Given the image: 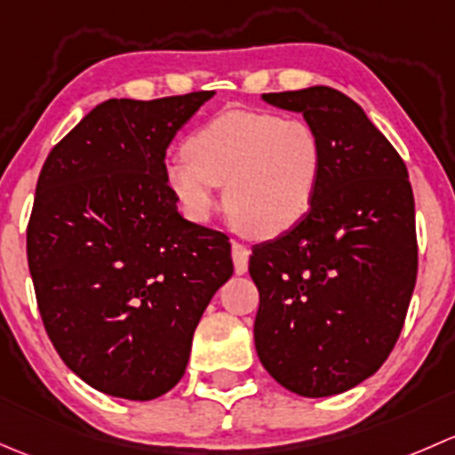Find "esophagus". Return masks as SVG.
I'll return each mask as SVG.
<instances>
[{
    "instance_id": "obj_1",
    "label": "esophagus",
    "mask_w": 455,
    "mask_h": 455,
    "mask_svg": "<svg viewBox=\"0 0 455 455\" xmlns=\"http://www.w3.org/2000/svg\"><path fill=\"white\" fill-rule=\"evenodd\" d=\"M232 260H234V271L238 275L245 274L247 265H250V247L243 245V243L232 241Z\"/></svg>"
}]
</instances>
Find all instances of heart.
<instances>
[{
	"instance_id": "1",
	"label": "heart",
	"mask_w": 455,
	"mask_h": 455,
	"mask_svg": "<svg viewBox=\"0 0 455 455\" xmlns=\"http://www.w3.org/2000/svg\"><path fill=\"white\" fill-rule=\"evenodd\" d=\"M324 147L307 120L271 111L228 109L184 142V156L164 164V180L184 214L205 221L223 208L241 232L271 238L298 226L315 204Z\"/></svg>"
}]
</instances>
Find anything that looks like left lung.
Masks as SVG:
<instances>
[{"label":"left lung","mask_w":455,"mask_h":455,"mask_svg":"<svg viewBox=\"0 0 455 455\" xmlns=\"http://www.w3.org/2000/svg\"><path fill=\"white\" fill-rule=\"evenodd\" d=\"M299 111L324 147L307 217L254 245L256 353L299 396L339 395L377 372L399 339L419 271L407 168L362 107L332 87L262 93Z\"/></svg>","instance_id":"left-lung-1"}]
</instances>
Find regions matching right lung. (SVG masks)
<instances>
[{"mask_svg": "<svg viewBox=\"0 0 455 455\" xmlns=\"http://www.w3.org/2000/svg\"><path fill=\"white\" fill-rule=\"evenodd\" d=\"M214 92L111 98L50 151L28 221L45 332L105 395L151 401L184 377L193 335L234 274L229 238L186 221L166 148Z\"/></svg>", "mask_w": 455, "mask_h": 455, "instance_id": "right-lung-1", "label": "right lung"}]
</instances>
